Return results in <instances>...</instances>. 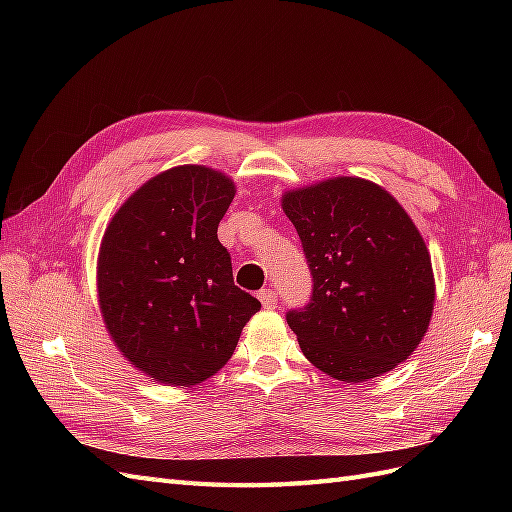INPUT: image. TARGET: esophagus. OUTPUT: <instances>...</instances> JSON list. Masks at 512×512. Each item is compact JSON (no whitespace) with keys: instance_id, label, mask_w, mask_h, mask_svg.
<instances>
[{"instance_id":"1","label":"esophagus","mask_w":512,"mask_h":512,"mask_svg":"<svg viewBox=\"0 0 512 512\" xmlns=\"http://www.w3.org/2000/svg\"><path fill=\"white\" fill-rule=\"evenodd\" d=\"M258 299H260V303H262V307H265V309H275V307H277L275 290H271V288L260 290V292H258Z\"/></svg>"}]
</instances>
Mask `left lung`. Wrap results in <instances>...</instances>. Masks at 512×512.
Returning <instances> with one entry per match:
<instances>
[{
	"label": "left lung",
	"instance_id": "left-lung-1",
	"mask_svg": "<svg viewBox=\"0 0 512 512\" xmlns=\"http://www.w3.org/2000/svg\"><path fill=\"white\" fill-rule=\"evenodd\" d=\"M282 209L314 275L312 301L286 314L305 359L352 384L404 363L436 303L431 256L406 209L361 177L288 190Z\"/></svg>",
	"mask_w": 512,
	"mask_h": 512
}]
</instances>
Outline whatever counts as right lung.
I'll list each match as a JSON object with an SVG mask.
<instances>
[{
    "mask_svg": "<svg viewBox=\"0 0 512 512\" xmlns=\"http://www.w3.org/2000/svg\"><path fill=\"white\" fill-rule=\"evenodd\" d=\"M237 185L198 164L168 168L108 222L96 286L106 331L141 374L194 386L228 363L260 301L232 280L218 224Z\"/></svg>",
    "mask_w": 512,
    "mask_h": 512,
    "instance_id": "1",
    "label": "right lung"
}]
</instances>
